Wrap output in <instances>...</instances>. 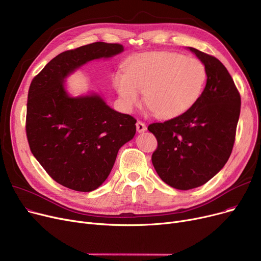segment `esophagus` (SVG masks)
<instances>
[{"instance_id": "obj_1", "label": "esophagus", "mask_w": 261, "mask_h": 261, "mask_svg": "<svg viewBox=\"0 0 261 261\" xmlns=\"http://www.w3.org/2000/svg\"><path fill=\"white\" fill-rule=\"evenodd\" d=\"M136 130H138L139 132H145L147 130V126L145 125L143 121L138 120V121H136Z\"/></svg>"}]
</instances>
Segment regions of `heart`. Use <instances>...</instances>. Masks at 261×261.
<instances>
[{"label":"heart","instance_id":"obj_1","mask_svg":"<svg viewBox=\"0 0 261 261\" xmlns=\"http://www.w3.org/2000/svg\"><path fill=\"white\" fill-rule=\"evenodd\" d=\"M123 73L113 76V85L126 108L144 101L156 117L179 116L201 96L206 70L204 64L181 54L150 51L134 55L122 65Z\"/></svg>","mask_w":261,"mask_h":261}]
</instances>
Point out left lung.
<instances>
[{
    "label": "left lung",
    "mask_w": 261,
    "mask_h": 261,
    "mask_svg": "<svg viewBox=\"0 0 261 261\" xmlns=\"http://www.w3.org/2000/svg\"><path fill=\"white\" fill-rule=\"evenodd\" d=\"M189 49L205 66L206 86L186 112L148 126L158 141L153 166L164 182L180 190L205 184L223 168L234 147L241 106L226 67L212 55Z\"/></svg>",
    "instance_id": "1"
}]
</instances>
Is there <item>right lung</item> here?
<instances>
[{
    "mask_svg": "<svg viewBox=\"0 0 261 261\" xmlns=\"http://www.w3.org/2000/svg\"><path fill=\"white\" fill-rule=\"evenodd\" d=\"M123 50L95 42L65 50L34 77L27 98L26 136L31 151L53 180L76 191L98 188L119 148L133 139L136 119L116 112L99 95L68 96L63 81L87 62Z\"/></svg>",
    "mask_w": 261,
    "mask_h": 261,
    "instance_id": "obj_1",
    "label": "right lung"
}]
</instances>
